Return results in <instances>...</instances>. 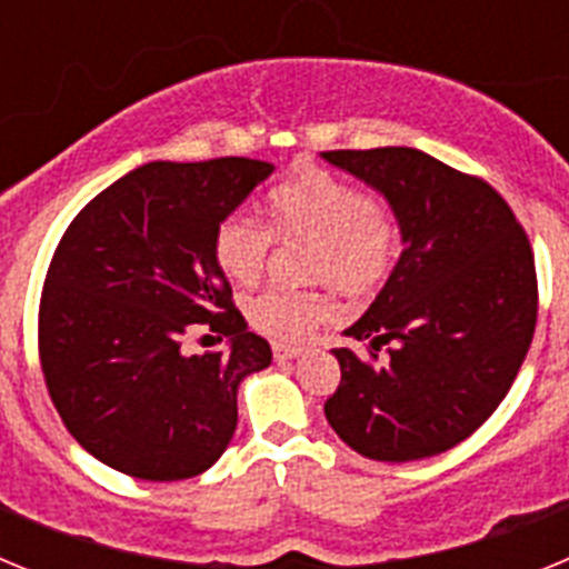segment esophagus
I'll list each match as a JSON object with an SVG mask.
<instances>
[{
    "mask_svg": "<svg viewBox=\"0 0 569 569\" xmlns=\"http://www.w3.org/2000/svg\"><path fill=\"white\" fill-rule=\"evenodd\" d=\"M299 353H301V347H293V345H273V359L279 361V365H284V361H293Z\"/></svg>",
    "mask_w": 569,
    "mask_h": 569,
    "instance_id": "obj_1",
    "label": "esophagus"
}]
</instances>
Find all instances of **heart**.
Wrapping results in <instances>:
<instances>
[{
	"label": "heart",
	"mask_w": 569,
	"mask_h": 569,
	"mask_svg": "<svg viewBox=\"0 0 569 569\" xmlns=\"http://www.w3.org/2000/svg\"><path fill=\"white\" fill-rule=\"evenodd\" d=\"M270 231L248 213L224 216L213 233V256L233 281H253L270 253V233L305 239V276L328 281L345 296H367L387 279L399 248L393 216L356 184L313 170L270 190ZM330 313L321 290L268 288L248 301V319L270 339L293 341Z\"/></svg>",
	"instance_id": "b5f03b06"
}]
</instances>
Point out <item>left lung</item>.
I'll return each instance as SVG.
<instances>
[{
	"instance_id": "obj_1",
	"label": "left lung",
	"mask_w": 569,
	"mask_h": 569,
	"mask_svg": "<svg viewBox=\"0 0 569 569\" xmlns=\"http://www.w3.org/2000/svg\"><path fill=\"white\" fill-rule=\"evenodd\" d=\"M321 159L379 190L401 230L381 293L336 347L341 381L325 416L376 461L439 456L501 405L530 350L539 284L525 228L485 179L416 148L328 150ZM381 346L388 361L376 366Z\"/></svg>"
}]
</instances>
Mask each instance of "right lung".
<instances>
[{"instance_id":"obj_1","label":"right lung","mask_w":569,"mask_h":569,"mask_svg":"<svg viewBox=\"0 0 569 569\" xmlns=\"http://www.w3.org/2000/svg\"><path fill=\"white\" fill-rule=\"evenodd\" d=\"M270 173L244 156L148 162L64 230L39 305V359L64 427L102 465L179 481L228 450L241 379L273 353L233 308L213 233ZM193 329L228 335L229 350L188 357Z\"/></svg>"}]
</instances>
